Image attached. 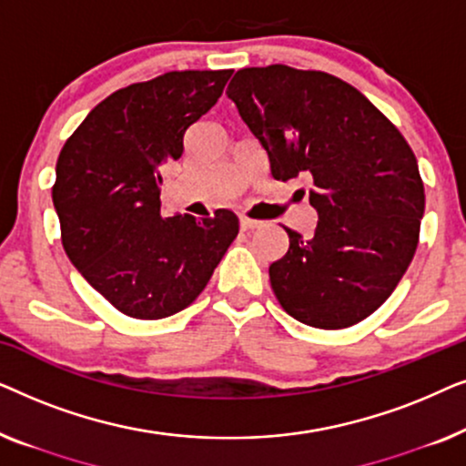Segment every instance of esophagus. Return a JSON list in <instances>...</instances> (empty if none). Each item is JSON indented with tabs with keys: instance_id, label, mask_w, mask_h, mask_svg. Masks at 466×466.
I'll return each mask as SVG.
<instances>
[{
	"instance_id": "esophagus-1",
	"label": "esophagus",
	"mask_w": 466,
	"mask_h": 466,
	"mask_svg": "<svg viewBox=\"0 0 466 466\" xmlns=\"http://www.w3.org/2000/svg\"><path fill=\"white\" fill-rule=\"evenodd\" d=\"M239 227L244 228V231H252V228H258L260 227V220H252V218H246V216H241Z\"/></svg>"
}]
</instances>
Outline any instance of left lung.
Wrapping results in <instances>:
<instances>
[{
  "label": "left lung",
  "instance_id": "8db88e82",
  "mask_svg": "<svg viewBox=\"0 0 466 466\" xmlns=\"http://www.w3.org/2000/svg\"><path fill=\"white\" fill-rule=\"evenodd\" d=\"M276 180L309 174L318 222L271 263L278 301L299 322L346 329L373 314L418 246L424 184L410 144L360 91L324 72L246 67L227 88Z\"/></svg>",
  "mask_w": 466,
  "mask_h": 466
}]
</instances>
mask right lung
<instances>
[{"label":"right lung","mask_w":466,"mask_h":466,"mask_svg":"<svg viewBox=\"0 0 466 466\" xmlns=\"http://www.w3.org/2000/svg\"><path fill=\"white\" fill-rule=\"evenodd\" d=\"M231 69L167 72L95 106L56 161L61 241L114 308L158 320L188 308L238 238L231 209L197 220L161 214V169L222 95Z\"/></svg>","instance_id":"1"}]
</instances>
